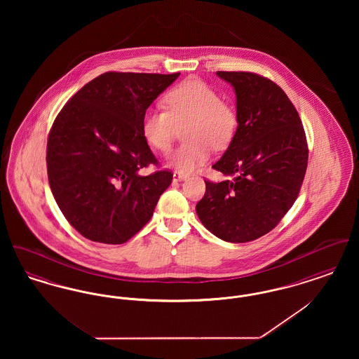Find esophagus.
Listing matches in <instances>:
<instances>
[{"label": "esophagus", "mask_w": 359, "mask_h": 359, "mask_svg": "<svg viewBox=\"0 0 359 359\" xmlns=\"http://www.w3.org/2000/svg\"><path fill=\"white\" fill-rule=\"evenodd\" d=\"M186 179H187V175H184L182 172H173V182H180V180H186Z\"/></svg>", "instance_id": "esophagus-1"}]
</instances>
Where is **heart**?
Returning <instances> with one entry per match:
<instances>
[{
	"instance_id": "1",
	"label": "heart",
	"mask_w": 359,
	"mask_h": 359,
	"mask_svg": "<svg viewBox=\"0 0 359 359\" xmlns=\"http://www.w3.org/2000/svg\"><path fill=\"white\" fill-rule=\"evenodd\" d=\"M165 110L149 109L141 121L147 144L167 154L177 126H187V141L168 157V164L184 175L199 170L210 160L211 147L223 149L234 136L238 118L236 110L201 79H188L171 88L164 97Z\"/></svg>"
}]
</instances>
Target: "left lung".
<instances>
[{
	"instance_id": "left-lung-1",
	"label": "left lung",
	"mask_w": 359,
	"mask_h": 359,
	"mask_svg": "<svg viewBox=\"0 0 359 359\" xmlns=\"http://www.w3.org/2000/svg\"><path fill=\"white\" fill-rule=\"evenodd\" d=\"M217 75L236 91L238 126L212 165L227 179L205 180L196 214L218 238L242 243L269 233L294 203L307 171V140L281 87L253 72Z\"/></svg>"
}]
</instances>
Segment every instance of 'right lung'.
<instances>
[{
	"instance_id": "right-lung-1",
	"label": "right lung",
	"mask_w": 359,
	"mask_h": 359,
	"mask_svg": "<svg viewBox=\"0 0 359 359\" xmlns=\"http://www.w3.org/2000/svg\"><path fill=\"white\" fill-rule=\"evenodd\" d=\"M179 75L104 72L72 95L53 121L47 142L50 187L85 238L120 245L152 218L172 173H138L157 164L141 121Z\"/></svg>"
}]
</instances>
